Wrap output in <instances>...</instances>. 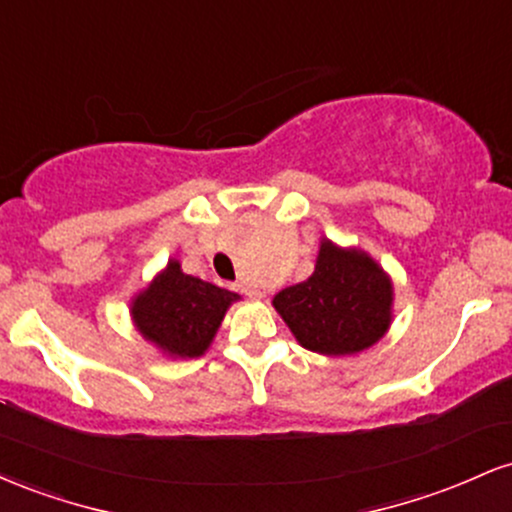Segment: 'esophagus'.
Returning a JSON list of instances; mask_svg holds the SVG:
<instances>
[{"label":"esophagus","instance_id":"esophagus-1","mask_svg":"<svg viewBox=\"0 0 512 512\" xmlns=\"http://www.w3.org/2000/svg\"><path fill=\"white\" fill-rule=\"evenodd\" d=\"M238 289H240V291H243V293H248V296H262V293H260V291L250 289V286H248V284H245V281H240V284H238Z\"/></svg>","mask_w":512,"mask_h":512}]
</instances>
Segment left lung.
<instances>
[{"label": "left lung", "instance_id": "left-lung-1", "mask_svg": "<svg viewBox=\"0 0 512 512\" xmlns=\"http://www.w3.org/2000/svg\"><path fill=\"white\" fill-rule=\"evenodd\" d=\"M392 284L366 252L322 240L313 276L276 293L274 308L301 346L325 356L358 354L390 327Z\"/></svg>", "mask_w": 512, "mask_h": 512}]
</instances>
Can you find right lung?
Listing matches in <instances>:
<instances>
[{"mask_svg":"<svg viewBox=\"0 0 512 512\" xmlns=\"http://www.w3.org/2000/svg\"><path fill=\"white\" fill-rule=\"evenodd\" d=\"M233 301H238V293L182 274L173 260L134 298L132 317L137 330L170 356L197 358L207 351Z\"/></svg>","mask_w":512,"mask_h":512,"instance_id":"right-lung-1","label":"right lung"}]
</instances>
